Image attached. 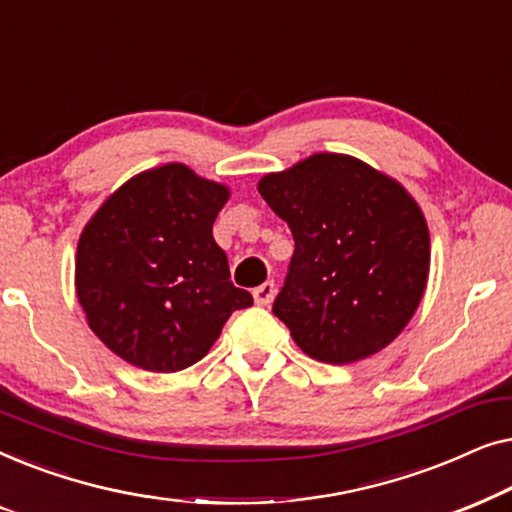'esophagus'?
Returning a JSON list of instances; mask_svg holds the SVG:
<instances>
[{
  "mask_svg": "<svg viewBox=\"0 0 512 512\" xmlns=\"http://www.w3.org/2000/svg\"><path fill=\"white\" fill-rule=\"evenodd\" d=\"M275 293H277L275 282H265V284H261V286H256V289H254L256 305H263V307L270 305L272 298H275Z\"/></svg>",
  "mask_w": 512,
  "mask_h": 512,
  "instance_id": "esophagus-1",
  "label": "esophagus"
}]
</instances>
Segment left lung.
I'll list each match as a JSON object with an SVG mask.
<instances>
[{
  "mask_svg": "<svg viewBox=\"0 0 512 512\" xmlns=\"http://www.w3.org/2000/svg\"><path fill=\"white\" fill-rule=\"evenodd\" d=\"M258 193L289 223V272L272 312L305 354L352 363L403 331L429 277V228L401 184L361 160L317 153Z\"/></svg>",
  "mask_w": 512,
  "mask_h": 512,
  "instance_id": "8db88e82",
  "label": "left lung"
}]
</instances>
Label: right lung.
<instances>
[{"label":"right lung","instance_id":"obj_1","mask_svg":"<svg viewBox=\"0 0 512 512\" xmlns=\"http://www.w3.org/2000/svg\"><path fill=\"white\" fill-rule=\"evenodd\" d=\"M228 188L170 163L137 174L104 202L76 251V293L111 352L151 373L198 363L235 310L254 305L230 282L212 226Z\"/></svg>","mask_w":512,"mask_h":512}]
</instances>
